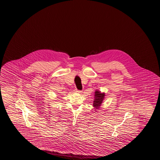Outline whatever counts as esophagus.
I'll return each instance as SVG.
<instances>
[{
    "instance_id": "obj_1",
    "label": "esophagus",
    "mask_w": 160,
    "mask_h": 160,
    "mask_svg": "<svg viewBox=\"0 0 160 160\" xmlns=\"http://www.w3.org/2000/svg\"><path fill=\"white\" fill-rule=\"evenodd\" d=\"M76 92H78V93H82V91L78 90V89H76Z\"/></svg>"
}]
</instances>
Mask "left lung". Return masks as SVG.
I'll list each match as a JSON object with an SVG mask.
<instances>
[{
  "mask_svg": "<svg viewBox=\"0 0 160 160\" xmlns=\"http://www.w3.org/2000/svg\"><path fill=\"white\" fill-rule=\"evenodd\" d=\"M105 96L106 94L104 92H101L98 90L95 91L92 107H94V109L95 110L94 111H96V112H98L97 110L101 108L102 103L106 98Z\"/></svg>",
  "mask_w": 160,
  "mask_h": 160,
  "instance_id": "left-lung-1",
  "label": "left lung"
}]
</instances>
